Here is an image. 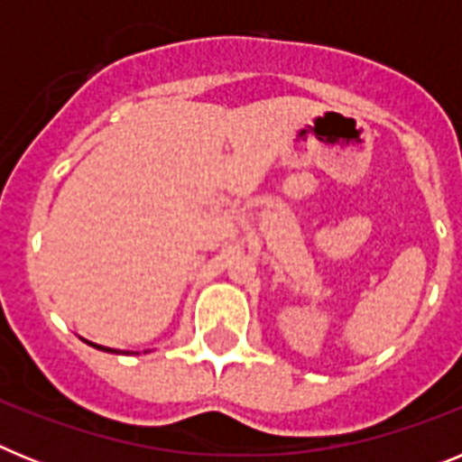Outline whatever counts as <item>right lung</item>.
<instances>
[{
	"mask_svg": "<svg viewBox=\"0 0 462 462\" xmlns=\"http://www.w3.org/2000/svg\"><path fill=\"white\" fill-rule=\"evenodd\" d=\"M89 345H92V342H89ZM92 346H97V349H104V352H116V349H108V346H101V345H92Z\"/></svg>",
	"mask_w": 462,
	"mask_h": 462,
	"instance_id": "1",
	"label": "right lung"
}]
</instances>
